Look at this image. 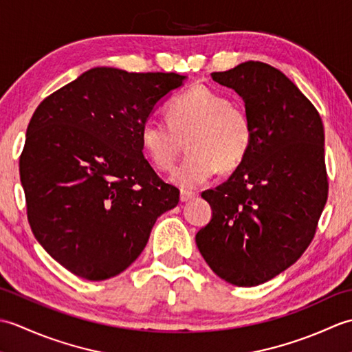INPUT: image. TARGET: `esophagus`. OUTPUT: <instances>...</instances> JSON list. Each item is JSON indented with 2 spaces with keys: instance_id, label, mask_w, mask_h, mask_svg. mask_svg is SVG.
Wrapping results in <instances>:
<instances>
[{
  "instance_id": "esophagus-1",
  "label": "esophagus",
  "mask_w": 352,
  "mask_h": 352,
  "mask_svg": "<svg viewBox=\"0 0 352 352\" xmlns=\"http://www.w3.org/2000/svg\"><path fill=\"white\" fill-rule=\"evenodd\" d=\"M197 193L195 192H189V190H182L180 192V201L182 203H186V201H189L192 198H195Z\"/></svg>"
}]
</instances>
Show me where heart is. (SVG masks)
Segmentation results:
<instances>
[{"mask_svg":"<svg viewBox=\"0 0 352 352\" xmlns=\"http://www.w3.org/2000/svg\"><path fill=\"white\" fill-rule=\"evenodd\" d=\"M140 145L153 166L170 170L189 148L174 180L190 189L206 183L218 168L234 170L248 155L254 125L242 102L207 86H193L170 102L168 122L149 118L140 126Z\"/></svg>","mask_w":352,"mask_h":352,"instance_id":"heart-1","label":"heart"}]
</instances>
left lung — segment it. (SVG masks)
<instances>
[{
	"mask_svg": "<svg viewBox=\"0 0 352 352\" xmlns=\"http://www.w3.org/2000/svg\"><path fill=\"white\" fill-rule=\"evenodd\" d=\"M212 78L242 96L254 142L226 183L201 193L213 216L195 241L222 280L258 286L294 265L315 237L328 198L322 119L271 65L245 62Z\"/></svg>",
	"mask_w": 352,
	"mask_h": 352,
	"instance_id": "obj_1",
	"label": "left lung"
}]
</instances>
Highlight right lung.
Segmentation results:
<instances>
[{"instance_id": "right-lung-1", "label": "right lung", "mask_w": 352, "mask_h": 352, "mask_svg": "<svg viewBox=\"0 0 352 352\" xmlns=\"http://www.w3.org/2000/svg\"><path fill=\"white\" fill-rule=\"evenodd\" d=\"M184 78L102 66L37 106L19 159L27 218L43 250L74 275L102 281L125 271L157 218L180 201L145 159L139 133Z\"/></svg>"}]
</instances>
